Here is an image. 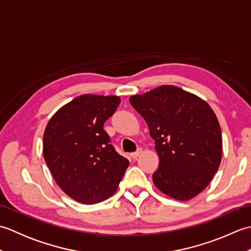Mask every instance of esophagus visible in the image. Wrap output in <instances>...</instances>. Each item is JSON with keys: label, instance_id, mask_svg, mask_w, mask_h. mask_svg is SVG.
I'll use <instances>...</instances> for the list:
<instances>
[{"label": "esophagus", "instance_id": "34e87169", "mask_svg": "<svg viewBox=\"0 0 251 251\" xmlns=\"http://www.w3.org/2000/svg\"><path fill=\"white\" fill-rule=\"evenodd\" d=\"M142 153V149L141 148H139L138 149V150L136 151V152H134V153H131L130 154V156H131V158H134V159H137V157L140 155V154Z\"/></svg>", "mask_w": 251, "mask_h": 251}]
</instances>
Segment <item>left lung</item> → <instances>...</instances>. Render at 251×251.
<instances>
[{"label": "left lung", "instance_id": "1", "mask_svg": "<svg viewBox=\"0 0 251 251\" xmlns=\"http://www.w3.org/2000/svg\"><path fill=\"white\" fill-rule=\"evenodd\" d=\"M147 122L159 157L153 183L172 199L189 201L210 183L220 166L219 121L205 100L173 85L129 98Z\"/></svg>", "mask_w": 251, "mask_h": 251}]
</instances>
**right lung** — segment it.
<instances>
[{
  "instance_id": "right-lung-1",
  "label": "right lung",
  "mask_w": 251,
  "mask_h": 251,
  "mask_svg": "<svg viewBox=\"0 0 251 251\" xmlns=\"http://www.w3.org/2000/svg\"><path fill=\"white\" fill-rule=\"evenodd\" d=\"M120 102L119 96L82 95L61 106L45 128L47 166L59 188L82 204L108 200L129 166L103 129Z\"/></svg>"
}]
</instances>
